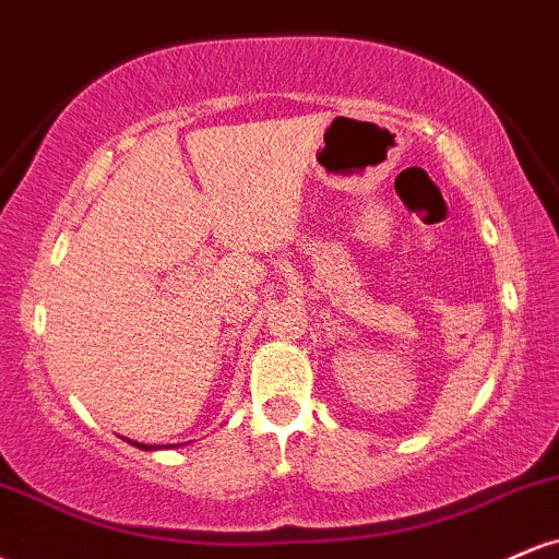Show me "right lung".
Instances as JSON below:
<instances>
[{
    "label": "right lung",
    "instance_id": "obj_1",
    "mask_svg": "<svg viewBox=\"0 0 559 559\" xmlns=\"http://www.w3.org/2000/svg\"><path fill=\"white\" fill-rule=\"evenodd\" d=\"M126 441H131V439H126ZM131 444L139 447V449H146V452H150V449H163V447H157V444L155 447H152V444H139V441H131Z\"/></svg>",
    "mask_w": 559,
    "mask_h": 559
}]
</instances>
